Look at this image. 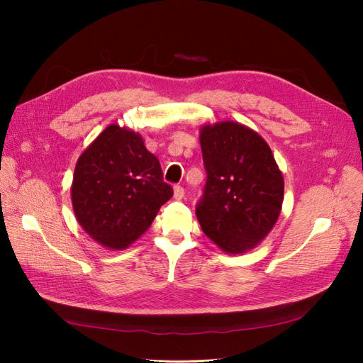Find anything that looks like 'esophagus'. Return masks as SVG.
Wrapping results in <instances>:
<instances>
[{
	"mask_svg": "<svg viewBox=\"0 0 363 363\" xmlns=\"http://www.w3.org/2000/svg\"><path fill=\"white\" fill-rule=\"evenodd\" d=\"M184 196V189H183V186H180V184H175L174 186V199L175 200H182Z\"/></svg>",
	"mask_w": 363,
	"mask_h": 363,
	"instance_id": "esophagus-1",
	"label": "esophagus"
}]
</instances>
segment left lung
<instances>
[{"label": "left lung", "instance_id": "1", "mask_svg": "<svg viewBox=\"0 0 363 363\" xmlns=\"http://www.w3.org/2000/svg\"><path fill=\"white\" fill-rule=\"evenodd\" d=\"M207 172L196 218L228 255L257 247L276 225L284 182L269 145L250 127L223 121L200 128Z\"/></svg>", "mask_w": 363, "mask_h": 363}]
</instances>
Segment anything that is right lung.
<instances>
[{
  "label": "right lung",
  "mask_w": 363,
  "mask_h": 363,
  "mask_svg": "<svg viewBox=\"0 0 363 363\" xmlns=\"http://www.w3.org/2000/svg\"><path fill=\"white\" fill-rule=\"evenodd\" d=\"M172 194L144 138L118 124L106 127L82 152L71 186L77 221L111 250H124L145 233Z\"/></svg>",
  "instance_id": "add662e5"
}]
</instances>
